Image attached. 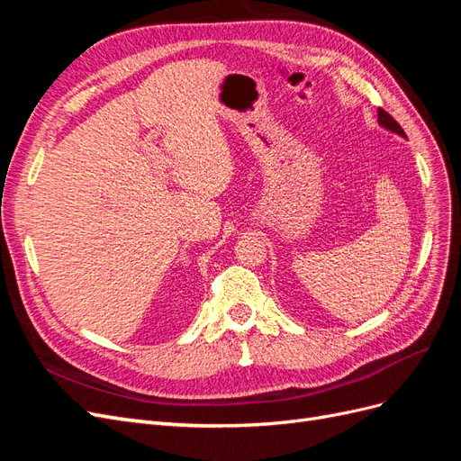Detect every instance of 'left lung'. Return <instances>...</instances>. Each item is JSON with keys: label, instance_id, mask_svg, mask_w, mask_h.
Returning a JSON list of instances; mask_svg holds the SVG:
<instances>
[{"label": "left lung", "instance_id": "8db88e82", "mask_svg": "<svg viewBox=\"0 0 461 461\" xmlns=\"http://www.w3.org/2000/svg\"><path fill=\"white\" fill-rule=\"evenodd\" d=\"M377 122H379V126H383L384 130H389V131L396 133V136H400V138H406L404 130L400 128V124L394 121V118H393L387 111H383V109H379V111H377Z\"/></svg>", "mask_w": 461, "mask_h": 461}]
</instances>
